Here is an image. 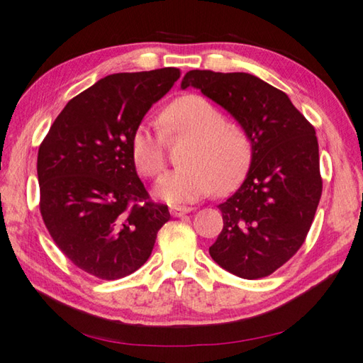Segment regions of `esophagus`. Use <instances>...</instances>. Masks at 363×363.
Instances as JSON below:
<instances>
[{
  "mask_svg": "<svg viewBox=\"0 0 363 363\" xmlns=\"http://www.w3.org/2000/svg\"><path fill=\"white\" fill-rule=\"evenodd\" d=\"M191 208H186V206H172V209H169L173 217H182L184 214H189Z\"/></svg>",
  "mask_w": 363,
  "mask_h": 363,
  "instance_id": "obj_1",
  "label": "esophagus"
}]
</instances>
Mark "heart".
I'll return each mask as SVG.
<instances>
[{
  "label": "heart",
  "instance_id": "b5f03b06",
  "mask_svg": "<svg viewBox=\"0 0 363 363\" xmlns=\"http://www.w3.org/2000/svg\"><path fill=\"white\" fill-rule=\"evenodd\" d=\"M160 132L147 125L135 127L130 154L137 172L157 179L167 165V141L189 138L179 167L163 176L157 195L168 203H189L216 190L230 194L250 169L253 145L242 125L226 121L208 99L189 94L176 99L160 113Z\"/></svg>",
  "mask_w": 363,
  "mask_h": 363
}]
</instances>
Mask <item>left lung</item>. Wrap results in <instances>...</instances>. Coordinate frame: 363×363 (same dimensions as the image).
<instances>
[{
  "label": "left lung",
  "mask_w": 363,
  "mask_h": 363,
  "mask_svg": "<svg viewBox=\"0 0 363 363\" xmlns=\"http://www.w3.org/2000/svg\"><path fill=\"white\" fill-rule=\"evenodd\" d=\"M181 86L228 110L253 145L244 184L218 204L223 230L211 257L240 279L271 275L305 242L323 194L315 127L285 92L250 74L190 70Z\"/></svg>",
  "instance_id": "left-lung-1"
}]
</instances>
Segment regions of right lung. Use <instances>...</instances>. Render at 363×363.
<instances>
[{"label": "right lung", "mask_w": 363, "mask_h": 363, "mask_svg": "<svg viewBox=\"0 0 363 363\" xmlns=\"http://www.w3.org/2000/svg\"><path fill=\"white\" fill-rule=\"evenodd\" d=\"M179 77L176 67L105 77L70 99L39 146L42 220L60 250L97 279L143 266L169 220L140 181L130 137Z\"/></svg>", "instance_id": "right-lung-1"}]
</instances>
